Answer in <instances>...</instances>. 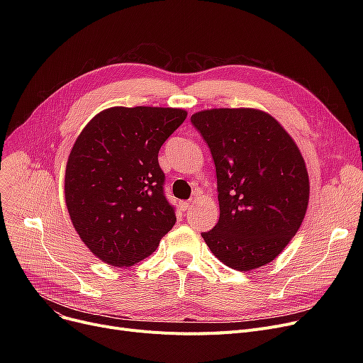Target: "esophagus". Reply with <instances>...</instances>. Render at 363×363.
I'll return each mask as SVG.
<instances>
[{
  "mask_svg": "<svg viewBox=\"0 0 363 363\" xmlns=\"http://www.w3.org/2000/svg\"><path fill=\"white\" fill-rule=\"evenodd\" d=\"M179 206H181L182 211L185 212V211H189V208H191L193 203H191V201H181V203H179Z\"/></svg>",
  "mask_w": 363,
  "mask_h": 363,
  "instance_id": "obj_1",
  "label": "esophagus"
}]
</instances>
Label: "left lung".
<instances>
[{
  "mask_svg": "<svg viewBox=\"0 0 363 363\" xmlns=\"http://www.w3.org/2000/svg\"><path fill=\"white\" fill-rule=\"evenodd\" d=\"M216 166L219 220L201 233L235 271L272 262L296 235L309 203V175L294 140L257 108H212L191 116Z\"/></svg>",
  "mask_w": 363,
  "mask_h": 363,
  "instance_id": "8db88e82",
  "label": "left lung"
}]
</instances>
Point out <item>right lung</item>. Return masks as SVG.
<instances>
[{
  "label": "right lung",
  "mask_w": 363,
  "mask_h": 363,
  "mask_svg": "<svg viewBox=\"0 0 363 363\" xmlns=\"http://www.w3.org/2000/svg\"><path fill=\"white\" fill-rule=\"evenodd\" d=\"M185 118L182 108L110 107L74 141L65 175L66 206L76 233L104 263L135 264L175 225L159 150Z\"/></svg>",
  "instance_id": "add662e5"
}]
</instances>
